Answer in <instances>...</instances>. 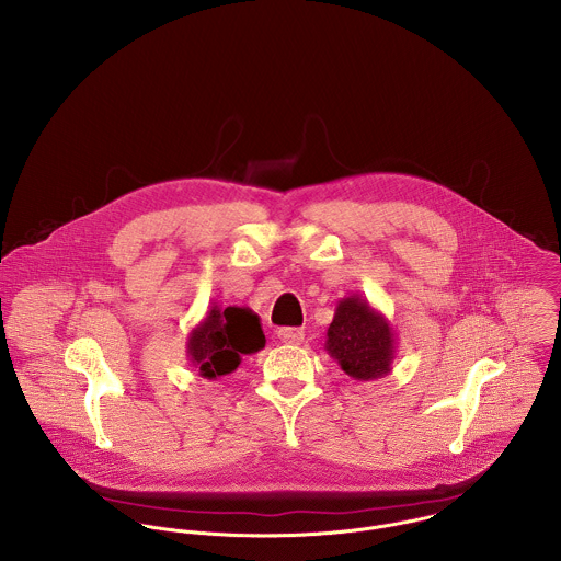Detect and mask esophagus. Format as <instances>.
<instances>
[{
  "label": "esophagus",
  "mask_w": 561,
  "mask_h": 561,
  "mask_svg": "<svg viewBox=\"0 0 561 561\" xmlns=\"http://www.w3.org/2000/svg\"><path fill=\"white\" fill-rule=\"evenodd\" d=\"M278 340L283 344H291V346H300L305 342V331L302 329H280L278 331Z\"/></svg>",
  "instance_id": "34e87169"
}]
</instances>
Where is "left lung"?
Segmentation results:
<instances>
[{
	"mask_svg": "<svg viewBox=\"0 0 561 561\" xmlns=\"http://www.w3.org/2000/svg\"><path fill=\"white\" fill-rule=\"evenodd\" d=\"M324 351L351 378L376 380L391 373L398 342L389 320L366 298L346 296L337 302Z\"/></svg>",
	"mask_w": 561,
	"mask_h": 561,
	"instance_id": "1",
	"label": "left lung"
}]
</instances>
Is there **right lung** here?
Listing matches in <instances>:
<instances>
[{"label":"right lung","instance_id":"obj_1","mask_svg":"<svg viewBox=\"0 0 561 561\" xmlns=\"http://www.w3.org/2000/svg\"><path fill=\"white\" fill-rule=\"evenodd\" d=\"M265 348V335L259 316L248 307L210 305L206 316L191 329L187 337V359L193 373L215 380L234 373L241 355H252Z\"/></svg>","mask_w":561,"mask_h":561}]
</instances>
